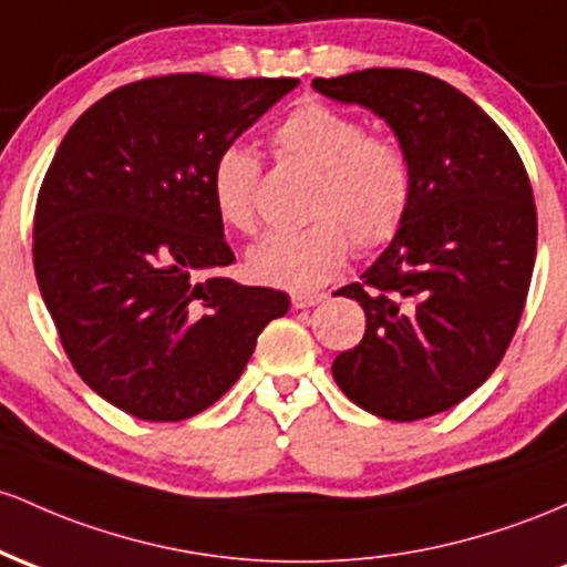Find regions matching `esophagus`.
<instances>
[{
	"instance_id": "34e87169",
	"label": "esophagus",
	"mask_w": 567,
	"mask_h": 567,
	"mask_svg": "<svg viewBox=\"0 0 567 567\" xmlns=\"http://www.w3.org/2000/svg\"><path fill=\"white\" fill-rule=\"evenodd\" d=\"M323 300H327L323 291H295V295H291V305H295V308H313V305Z\"/></svg>"
}]
</instances>
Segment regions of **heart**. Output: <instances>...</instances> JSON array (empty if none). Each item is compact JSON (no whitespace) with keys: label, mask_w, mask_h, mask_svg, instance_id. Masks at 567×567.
I'll list each match as a JSON object with an SVG mask.
<instances>
[{"label":"heart","mask_w":567,"mask_h":567,"mask_svg":"<svg viewBox=\"0 0 567 567\" xmlns=\"http://www.w3.org/2000/svg\"><path fill=\"white\" fill-rule=\"evenodd\" d=\"M278 155L318 171L302 230H281L251 246L246 267L259 284L310 291L346 265L351 244L385 246L402 230L412 203V165L402 144L367 133L353 114L308 101L291 110L272 133ZM262 165L249 146L219 152L212 195L221 221L254 233L259 225Z\"/></svg>","instance_id":"heart-1"}]
</instances>
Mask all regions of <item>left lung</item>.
Masks as SVG:
<instances>
[{
    "instance_id": "8db88e82",
    "label": "left lung",
    "mask_w": 567,
    "mask_h": 567,
    "mask_svg": "<svg viewBox=\"0 0 567 567\" xmlns=\"http://www.w3.org/2000/svg\"><path fill=\"white\" fill-rule=\"evenodd\" d=\"M313 87L385 120L412 165L402 230L337 289L364 308L367 332L332 374L372 415L431 417L485 383L517 332L536 265L530 179L506 133L431 74L364 69Z\"/></svg>"
}]
</instances>
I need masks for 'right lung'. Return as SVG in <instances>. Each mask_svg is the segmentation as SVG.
<instances>
[{
    "instance_id": "obj_1",
    "label": "right lung",
    "mask_w": 567,
    "mask_h": 567,
    "mask_svg": "<svg viewBox=\"0 0 567 567\" xmlns=\"http://www.w3.org/2000/svg\"><path fill=\"white\" fill-rule=\"evenodd\" d=\"M300 80L171 74L80 114L44 174L34 272L69 361L101 399L152 423L230 391L289 295L219 276L235 262L212 168Z\"/></svg>"
}]
</instances>
